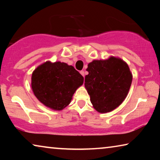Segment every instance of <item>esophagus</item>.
Here are the masks:
<instances>
[{"instance_id": "1", "label": "esophagus", "mask_w": 160, "mask_h": 160, "mask_svg": "<svg viewBox=\"0 0 160 160\" xmlns=\"http://www.w3.org/2000/svg\"><path fill=\"white\" fill-rule=\"evenodd\" d=\"M80 72V74L82 75L83 77H85V71H84V70H81Z\"/></svg>"}]
</instances>
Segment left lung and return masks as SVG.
<instances>
[{"mask_svg":"<svg viewBox=\"0 0 160 160\" xmlns=\"http://www.w3.org/2000/svg\"><path fill=\"white\" fill-rule=\"evenodd\" d=\"M85 87L93 107L99 113L117 108L128 95L132 75L122 59L111 56L107 60H94L88 64Z\"/></svg>","mask_w":160,"mask_h":160,"instance_id":"left-lung-1","label":"left lung"}]
</instances>
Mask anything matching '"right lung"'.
<instances>
[{
  "label": "right lung",
  "instance_id": "obj_1",
  "mask_svg": "<svg viewBox=\"0 0 160 160\" xmlns=\"http://www.w3.org/2000/svg\"><path fill=\"white\" fill-rule=\"evenodd\" d=\"M83 81L84 78L73 66L47 61L32 72L31 85L39 101L51 109L60 111L70 104Z\"/></svg>",
  "mask_w": 160,
  "mask_h": 160
}]
</instances>
